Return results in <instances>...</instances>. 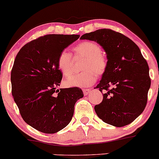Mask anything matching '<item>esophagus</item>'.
<instances>
[{"mask_svg":"<svg viewBox=\"0 0 159 159\" xmlns=\"http://www.w3.org/2000/svg\"><path fill=\"white\" fill-rule=\"evenodd\" d=\"M91 92V89H83V93H84V95H88Z\"/></svg>","mask_w":159,"mask_h":159,"instance_id":"1","label":"esophagus"}]
</instances>
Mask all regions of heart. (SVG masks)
<instances>
[{"instance_id":"heart-1","label":"heart","mask_w":159,"mask_h":159,"mask_svg":"<svg viewBox=\"0 0 159 159\" xmlns=\"http://www.w3.org/2000/svg\"><path fill=\"white\" fill-rule=\"evenodd\" d=\"M76 55L84 57L82 70L79 74H73L64 80V85L68 88L87 87L95 82L97 75H102L107 68L108 62L98 43L92 41H84L73 48ZM57 67L64 76L72 72V55L64 50L60 53L57 58Z\"/></svg>"}]
</instances>
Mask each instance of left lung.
Masks as SVG:
<instances>
[{
    "label": "left lung",
    "mask_w": 159,
    "mask_h": 159,
    "mask_svg": "<svg viewBox=\"0 0 159 159\" xmlns=\"http://www.w3.org/2000/svg\"><path fill=\"white\" fill-rule=\"evenodd\" d=\"M81 39L95 41L106 53L108 65L95 88L104 92L95 106L97 116L114 127L128 125L145 108L151 86L149 67L134 42L107 29L85 33Z\"/></svg>",
    "instance_id": "1"
}]
</instances>
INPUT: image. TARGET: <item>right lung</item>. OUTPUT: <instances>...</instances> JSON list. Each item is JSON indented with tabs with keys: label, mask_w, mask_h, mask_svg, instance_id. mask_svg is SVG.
<instances>
[{
	"label": "right lung",
	"mask_w": 159,
	"mask_h": 159,
	"mask_svg": "<svg viewBox=\"0 0 159 159\" xmlns=\"http://www.w3.org/2000/svg\"><path fill=\"white\" fill-rule=\"evenodd\" d=\"M79 35L50 34L25 44L17 54L11 73L12 96L25 122L39 131L54 134L71 120L79 88L57 89L62 80L60 53Z\"/></svg>",
	"instance_id": "add662e5"
}]
</instances>
